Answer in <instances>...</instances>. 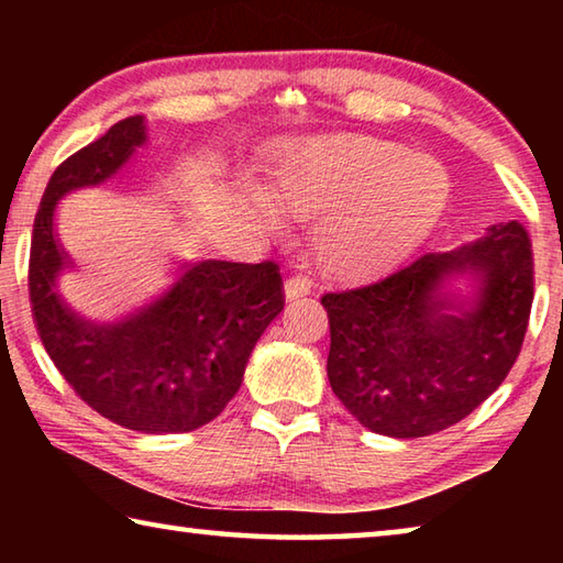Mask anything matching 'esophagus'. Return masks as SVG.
<instances>
[{
    "mask_svg": "<svg viewBox=\"0 0 563 563\" xmlns=\"http://www.w3.org/2000/svg\"><path fill=\"white\" fill-rule=\"evenodd\" d=\"M310 288H312L310 280L302 278V275H292V278L283 283V292H285V300H288V302L305 298V295L310 292Z\"/></svg>",
    "mask_w": 563,
    "mask_h": 563,
    "instance_id": "34e87169",
    "label": "esophagus"
}]
</instances>
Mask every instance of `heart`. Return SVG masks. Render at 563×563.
Segmentation results:
<instances>
[{
	"mask_svg": "<svg viewBox=\"0 0 563 563\" xmlns=\"http://www.w3.org/2000/svg\"><path fill=\"white\" fill-rule=\"evenodd\" d=\"M273 198L251 196L255 221L280 231L283 213L322 216L318 261L340 278H369L412 255L440 225L452 198L446 168L395 141L338 133L283 148Z\"/></svg>",
	"mask_w": 563,
	"mask_h": 563,
	"instance_id": "obj_1",
	"label": "heart"
}]
</instances>
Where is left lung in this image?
Instances as JSON below:
<instances>
[{
	"label": "left lung",
	"instance_id": "left-lung-1",
	"mask_svg": "<svg viewBox=\"0 0 563 563\" xmlns=\"http://www.w3.org/2000/svg\"><path fill=\"white\" fill-rule=\"evenodd\" d=\"M531 300V243L517 221L424 253L365 288L322 295L332 393L369 432L395 440L442 432L504 383Z\"/></svg>",
	"mask_w": 563,
	"mask_h": 563
}]
</instances>
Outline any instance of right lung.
Instances as JSON below:
<instances>
[{
	"mask_svg": "<svg viewBox=\"0 0 563 563\" xmlns=\"http://www.w3.org/2000/svg\"><path fill=\"white\" fill-rule=\"evenodd\" d=\"M146 141V117L123 119L54 170L34 221L30 298L46 352L84 402L126 430L176 434L223 412L285 300L271 261L180 263L164 292L111 322L64 300L59 275L74 261L56 233V206L107 184Z\"/></svg>",
	"mask_w": 563,
	"mask_h": 563,
	"instance_id": "add662e5",
	"label": "right lung"
}]
</instances>
